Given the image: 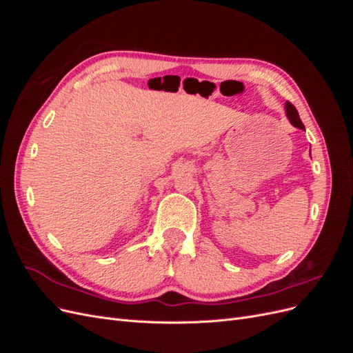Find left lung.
I'll return each instance as SVG.
<instances>
[{
	"mask_svg": "<svg viewBox=\"0 0 353 353\" xmlns=\"http://www.w3.org/2000/svg\"><path fill=\"white\" fill-rule=\"evenodd\" d=\"M285 114H287V119L290 121V123L296 128H299V130H305V126L301 121V117H299V113L297 110L294 109V105L292 103H285Z\"/></svg>",
	"mask_w": 353,
	"mask_h": 353,
	"instance_id": "1",
	"label": "left lung"
}]
</instances>
